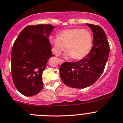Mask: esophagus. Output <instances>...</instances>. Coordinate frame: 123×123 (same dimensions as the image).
<instances>
[{
	"mask_svg": "<svg viewBox=\"0 0 123 123\" xmlns=\"http://www.w3.org/2000/svg\"><path fill=\"white\" fill-rule=\"evenodd\" d=\"M63 62H64V60H63L62 59H58V63H59L60 65L62 64Z\"/></svg>",
	"mask_w": 123,
	"mask_h": 123,
	"instance_id": "34e87169",
	"label": "esophagus"
}]
</instances>
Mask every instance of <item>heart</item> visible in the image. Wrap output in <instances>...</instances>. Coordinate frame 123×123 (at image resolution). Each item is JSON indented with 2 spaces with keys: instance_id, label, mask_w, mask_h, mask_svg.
Wrapping results in <instances>:
<instances>
[{
  "instance_id": "heart-1",
  "label": "heart",
  "mask_w": 123,
  "mask_h": 123,
  "mask_svg": "<svg viewBox=\"0 0 123 123\" xmlns=\"http://www.w3.org/2000/svg\"><path fill=\"white\" fill-rule=\"evenodd\" d=\"M49 43L52 52L56 55H60L66 46V57L81 60L91 51L93 45V37L87 30L68 29L59 32L58 37L50 38Z\"/></svg>"
}]
</instances>
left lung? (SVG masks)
<instances>
[{"label": "left lung", "instance_id": "8db88e82", "mask_svg": "<svg viewBox=\"0 0 123 123\" xmlns=\"http://www.w3.org/2000/svg\"><path fill=\"white\" fill-rule=\"evenodd\" d=\"M91 29L93 45L89 53L75 62H64L60 67L63 82L71 87L82 89L93 85L105 69L109 53V45L100 26L86 23Z\"/></svg>", "mask_w": 123, "mask_h": 123}]
</instances>
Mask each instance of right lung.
I'll list each match as a JSON object with an SVG mask.
<instances>
[{
    "label": "right lung",
    "mask_w": 123,
    "mask_h": 123,
    "mask_svg": "<svg viewBox=\"0 0 123 123\" xmlns=\"http://www.w3.org/2000/svg\"><path fill=\"white\" fill-rule=\"evenodd\" d=\"M51 25H30L20 32L11 52V74L17 89L27 97L35 95L43 88L42 72L53 57L48 40Z\"/></svg>",
    "instance_id": "1"
}]
</instances>
